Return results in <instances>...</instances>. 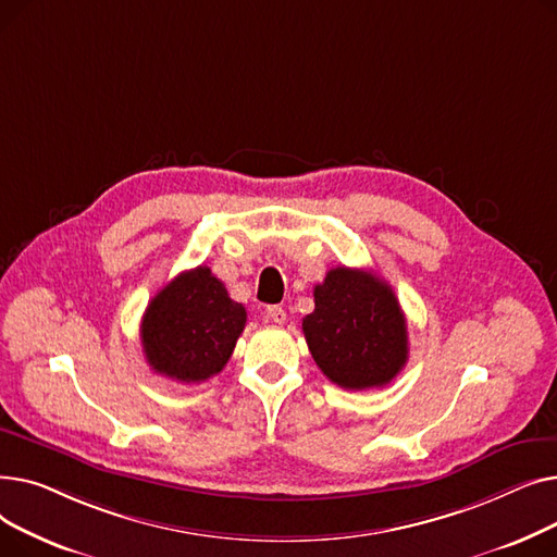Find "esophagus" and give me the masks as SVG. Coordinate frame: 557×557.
<instances>
[{"label": "esophagus", "instance_id": "1", "mask_svg": "<svg viewBox=\"0 0 557 557\" xmlns=\"http://www.w3.org/2000/svg\"><path fill=\"white\" fill-rule=\"evenodd\" d=\"M267 320H269V323L282 325L284 320H286V311H284L282 307H277V305H273V307H267Z\"/></svg>", "mask_w": 557, "mask_h": 557}]
</instances>
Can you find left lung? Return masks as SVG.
Returning a JSON list of instances; mask_svg holds the SVG:
<instances>
[{
    "mask_svg": "<svg viewBox=\"0 0 557 557\" xmlns=\"http://www.w3.org/2000/svg\"><path fill=\"white\" fill-rule=\"evenodd\" d=\"M302 332L315 366L347 391L384 388L408 359L406 318L374 273L338 267L313 288Z\"/></svg>",
    "mask_w": 557,
    "mask_h": 557,
    "instance_id": "1",
    "label": "left lung"
}]
</instances>
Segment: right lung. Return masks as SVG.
<instances>
[{"label":"right lung","instance_id":"1","mask_svg":"<svg viewBox=\"0 0 557 557\" xmlns=\"http://www.w3.org/2000/svg\"><path fill=\"white\" fill-rule=\"evenodd\" d=\"M246 309L208 267L173 277L141 318V347L149 366L181 384L219 374L246 327Z\"/></svg>","mask_w":557,"mask_h":557}]
</instances>
